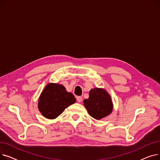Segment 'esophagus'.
Instances as JSON below:
<instances>
[{
  "instance_id": "esophagus-1",
  "label": "esophagus",
  "mask_w": 160,
  "mask_h": 160,
  "mask_svg": "<svg viewBox=\"0 0 160 160\" xmlns=\"http://www.w3.org/2000/svg\"><path fill=\"white\" fill-rule=\"evenodd\" d=\"M77 101H78V102H81L82 101V97L78 96V97H77Z\"/></svg>"
}]
</instances>
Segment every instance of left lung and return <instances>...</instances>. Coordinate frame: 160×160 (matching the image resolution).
Instances as JSON below:
<instances>
[{"instance_id":"left-lung-1","label":"left lung","mask_w":160,"mask_h":160,"mask_svg":"<svg viewBox=\"0 0 160 160\" xmlns=\"http://www.w3.org/2000/svg\"><path fill=\"white\" fill-rule=\"evenodd\" d=\"M83 106L89 114L95 119H101L110 115L113 110L110 95L102 88L91 89L88 99L83 100Z\"/></svg>"}]
</instances>
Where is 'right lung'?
Instances as JSON below:
<instances>
[{"mask_svg": "<svg viewBox=\"0 0 160 160\" xmlns=\"http://www.w3.org/2000/svg\"><path fill=\"white\" fill-rule=\"evenodd\" d=\"M75 102L74 95L67 92L63 85L49 83L41 93L38 109L45 118L54 119Z\"/></svg>", "mask_w": 160, "mask_h": 160, "instance_id": "1", "label": "right lung"}]
</instances>
